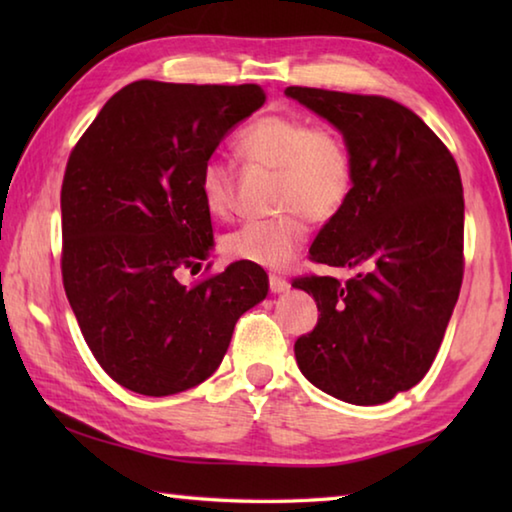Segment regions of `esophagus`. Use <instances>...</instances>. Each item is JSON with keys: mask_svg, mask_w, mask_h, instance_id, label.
Wrapping results in <instances>:
<instances>
[{"mask_svg": "<svg viewBox=\"0 0 512 512\" xmlns=\"http://www.w3.org/2000/svg\"><path fill=\"white\" fill-rule=\"evenodd\" d=\"M268 287H271V291L273 293H284V291H289V280H284V277H280V275H271L268 277Z\"/></svg>", "mask_w": 512, "mask_h": 512, "instance_id": "34e87169", "label": "esophagus"}]
</instances>
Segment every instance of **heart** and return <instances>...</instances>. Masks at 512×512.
I'll list each match as a JSON object with an SVG mask.
<instances>
[{"label":"heart","mask_w":512,"mask_h":512,"mask_svg":"<svg viewBox=\"0 0 512 512\" xmlns=\"http://www.w3.org/2000/svg\"><path fill=\"white\" fill-rule=\"evenodd\" d=\"M235 153L250 169L277 171L273 219L248 221L223 241L239 262L284 268L307 244L309 219L327 223L350 205L357 189V155L339 128L291 112H268L250 121L235 140ZM207 212L232 219L237 183L230 164L210 158L198 173Z\"/></svg>","instance_id":"heart-1"}]
</instances>
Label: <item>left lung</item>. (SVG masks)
I'll return each instance as SVG.
<instances>
[{
	"mask_svg": "<svg viewBox=\"0 0 512 512\" xmlns=\"http://www.w3.org/2000/svg\"><path fill=\"white\" fill-rule=\"evenodd\" d=\"M291 99L339 128L357 155L350 205L320 228L309 259L350 280L300 275L318 323L298 336L311 384L350 404L409 391L436 359L463 284V185L454 155L424 121L384 97L291 85Z\"/></svg>",
	"mask_w": 512,
	"mask_h": 512,
	"instance_id": "1",
	"label": "left lung"
}]
</instances>
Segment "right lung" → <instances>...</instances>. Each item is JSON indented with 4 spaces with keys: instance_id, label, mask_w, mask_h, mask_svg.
Listing matches in <instances>:
<instances>
[{
    "instance_id": "obj_1",
    "label": "right lung",
    "mask_w": 512,
    "mask_h": 512,
    "mask_svg": "<svg viewBox=\"0 0 512 512\" xmlns=\"http://www.w3.org/2000/svg\"><path fill=\"white\" fill-rule=\"evenodd\" d=\"M264 101L255 83L135 81L112 94L69 153L63 287L94 359L128 391L162 397L201 384L241 314L266 298L264 268L248 262L189 287L178 280L214 244L198 173Z\"/></svg>"
}]
</instances>
